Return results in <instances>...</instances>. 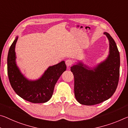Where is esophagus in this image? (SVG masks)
Returning a JSON list of instances; mask_svg holds the SVG:
<instances>
[{"instance_id": "34e87169", "label": "esophagus", "mask_w": 128, "mask_h": 128, "mask_svg": "<svg viewBox=\"0 0 128 128\" xmlns=\"http://www.w3.org/2000/svg\"><path fill=\"white\" fill-rule=\"evenodd\" d=\"M66 64L67 66H70L72 64V61L70 59H68L66 61Z\"/></svg>"}]
</instances>
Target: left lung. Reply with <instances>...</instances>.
Wrapping results in <instances>:
<instances>
[{
	"label": "left lung",
	"instance_id": "8db88e82",
	"mask_svg": "<svg viewBox=\"0 0 128 128\" xmlns=\"http://www.w3.org/2000/svg\"><path fill=\"white\" fill-rule=\"evenodd\" d=\"M104 34L109 42L106 59L93 69L82 62L71 66L74 76V96L81 104L93 105L108 100L118 86L120 58L116 44L107 32Z\"/></svg>",
	"mask_w": 128,
	"mask_h": 128
}]
</instances>
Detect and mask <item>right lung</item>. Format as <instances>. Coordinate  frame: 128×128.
Here are the masks:
<instances>
[{
  "label": "right lung",
  "mask_w": 128,
  "mask_h": 128,
  "mask_svg": "<svg viewBox=\"0 0 128 128\" xmlns=\"http://www.w3.org/2000/svg\"><path fill=\"white\" fill-rule=\"evenodd\" d=\"M18 37L10 46L7 57V72L10 84L16 93L22 98L32 103H44L50 100L54 87L66 66L64 61L50 66L39 79L28 80L20 72L16 64L15 45Z\"/></svg>",
  "instance_id": "obj_1"
}]
</instances>
